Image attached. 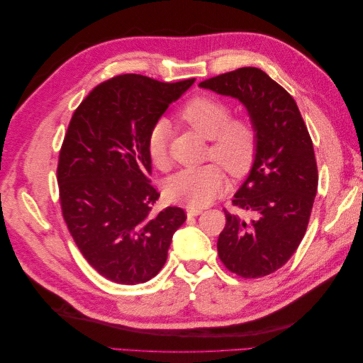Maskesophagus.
I'll list each match as a JSON object with an SVG mask.
<instances>
[{
	"mask_svg": "<svg viewBox=\"0 0 363 363\" xmlns=\"http://www.w3.org/2000/svg\"><path fill=\"white\" fill-rule=\"evenodd\" d=\"M203 211L201 208H194V207H186V213H188V216H199Z\"/></svg>",
	"mask_w": 363,
	"mask_h": 363,
	"instance_id": "1",
	"label": "esophagus"
}]
</instances>
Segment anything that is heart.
Instances as JSON below:
<instances>
[{"mask_svg": "<svg viewBox=\"0 0 363 363\" xmlns=\"http://www.w3.org/2000/svg\"><path fill=\"white\" fill-rule=\"evenodd\" d=\"M180 119L203 138L211 139L207 156L221 163L232 177H244L251 169L257 151L256 130L245 119H230V108L225 103L211 96L192 98L180 111ZM168 121L159 119L150 128L147 138L148 156L159 169L168 168ZM224 186L223 168L216 163H207L171 175L164 194L172 203L201 208L211 204Z\"/></svg>", "mask_w": 363, "mask_h": 363, "instance_id": "obj_1", "label": "heart"}]
</instances>
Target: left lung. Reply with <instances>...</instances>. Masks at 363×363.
Instances as JSON below:
<instances>
[{
	"label": "left lung",
	"mask_w": 363,
	"mask_h": 363,
	"mask_svg": "<svg viewBox=\"0 0 363 363\" xmlns=\"http://www.w3.org/2000/svg\"><path fill=\"white\" fill-rule=\"evenodd\" d=\"M242 103L257 135V151L233 204L250 219L225 212L218 256L244 279L268 276L298 248L318 188L313 144L294 98L259 68H239L200 83Z\"/></svg>",
	"instance_id": "obj_1"
}]
</instances>
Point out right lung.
<instances>
[{"instance_id": "right-lung-1", "label": "right lung", "mask_w": 363, "mask_h": 363, "mask_svg": "<svg viewBox=\"0 0 363 363\" xmlns=\"http://www.w3.org/2000/svg\"><path fill=\"white\" fill-rule=\"evenodd\" d=\"M194 82L118 75L91 91L71 118L57 167L62 213L84 259L107 280L138 284L157 276L186 221L180 207L150 213L160 194L148 179L147 138Z\"/></svg>"}]
</instances>
